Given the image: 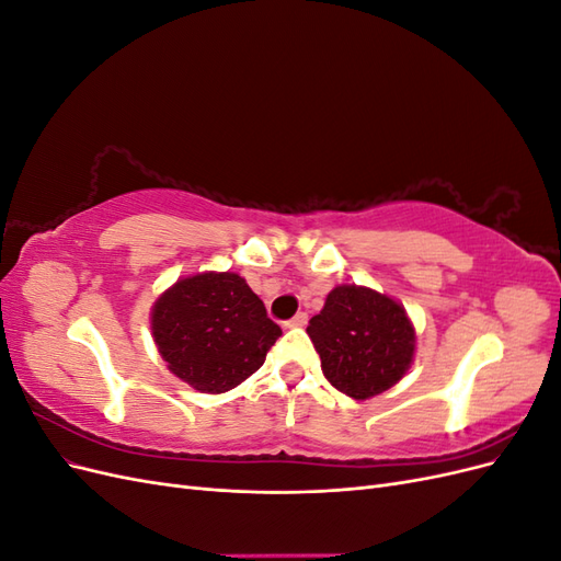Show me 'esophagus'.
<instances>
[{"label": "esophagus", "instance_id": "1", "mask_svg": "<svg viewBox=\"0 0 561 561\" xmlns=\"http://www.w3.org/2000/svg\"><path fill=\"white\" fill-rule=\"evenodd\" d=\"M307 320H309V316L301 311V313L293 316L290 320H285V328H304V325H307Z\"/></svg>", "mask_w": 561, "mask_h": 561}]
</instances>
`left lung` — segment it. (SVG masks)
<instances>
[{
	"label": "left lung",
	"instance_id": "obj_1",
	"mask_svg": "<svg viewBox=\"0 0 561 561\" xmlns=\"http://www.w3.org/2000/svg\"><path fill=\"white\" fill-rule=\"evenodd\" d=\"M325 379L365 400L398 383L414 358V328L398 301L369 287L339 285L309 320Z\"/></svg>",
	"mask_w": 561,
	"mask_h": 561
}]
</instances>
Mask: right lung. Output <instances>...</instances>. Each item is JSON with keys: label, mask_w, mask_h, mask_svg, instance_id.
I'll use <instances>...</instances> for the list:
<instances>
[{"label": "right lung", "mask_w": 561, "mask_h": 561, "mask_svg": "<svg viewBox=\"0 0 561 561\" xmlns=\"http://www.w3.org/2000/svg\"><path fill=\"white\" fill-rule=\"evenodd\" d=\"M151 332L168 369L203 393H225L254 375L283 334L239 274L178 280L151 311Z\"/></svg>", "instance_id": "right-lung-1"}]
</instances>
